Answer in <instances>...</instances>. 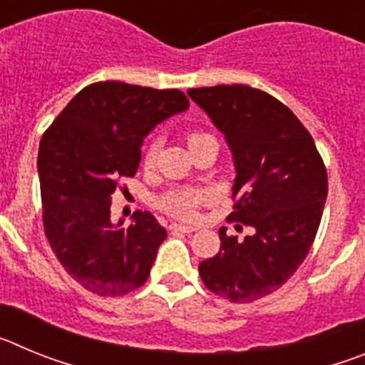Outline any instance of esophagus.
Returning <instances> with one entry per match:
<instances>
[{
	"label": "esophagus",
	"instance_id": "obj_1",
	"mask_svg": "<svg viewBox=\"0 0 365 365\" xmlns=\"http://www.w3.org/2000/svg\"><path fill=\"white\" fill-rule=\"evenodd\" d=\"M170 230H172V232H180V234H193V232L197 230V228L186 227V225H177V222H173V225H170Z\"/></svg>",
	"mask_w": 365,
	"mask_h": 365
}]
</instances>
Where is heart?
I'll list each match as a JSON object with an SVG mask.
<instances>
[{"label":"heart","mask_w":365,"mask_h":365,"mask_svg":"<svg viewBox=\"0 0 365 365\" xmlns=\"http://www.w3.org/2000/svg\"><path fill=\"white\" fill-rule=\"evenodd\" d=\"M208 138H214L210 135L201 133V131H190L186 135V143H188L190 150L195 148L197 144H201L202 140H208ZM157 159V146L151 144L146 151H144L143 164L146 168H151ZM206 201V195L202 192H193V190H182V192H173L170 195L163 199V208L168 214L175 215L179 219H193L197 215V208Z\"/></svg>","instance_id":"b5f03b06"}]
</instances>
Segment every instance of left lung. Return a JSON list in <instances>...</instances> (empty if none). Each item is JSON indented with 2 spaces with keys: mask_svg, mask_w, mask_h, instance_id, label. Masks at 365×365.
Masks as SVG:
<instances>
[{
  "mask_svg": "<svg viewBox=\"0 0 365 365\" xmlns=\"http://www.w3.org/2000/svg\"><path fill=\"white\" fill-rule=\"evenodd\" d=\"M188 95L234 157L228 219L254 228L243 241L221 228V248L199 263V276L228 302H256L278 291L311 250L327 199L324 160L305 125L269 93L234 83Z\"/></svg>",
  "mask_w": 365,
  "mask_h": 365,
  "instance_id": "left-lung-1",
  "label": "left lung"
}]
</instances>
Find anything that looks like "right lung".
<instances>
[{"label": "right lung", "instance_id": "add662e5", "mask_svg": "<svg viewBox=\"0 0 365 365\" xmlns=\"http://www.w3.org/2000/svg\"><path fill=\"white\" fill-rule=\"evenodd\" d=\"M190 102L179 89L124 82L83 87L45 131L38 151L43 228L74 282L98 296L146 283L166 228L137 210L130 227L111 221V195L133 177L143 140Z\"/></svg>", "mask_w": 365, "mask_h": 365}]
</instances>
